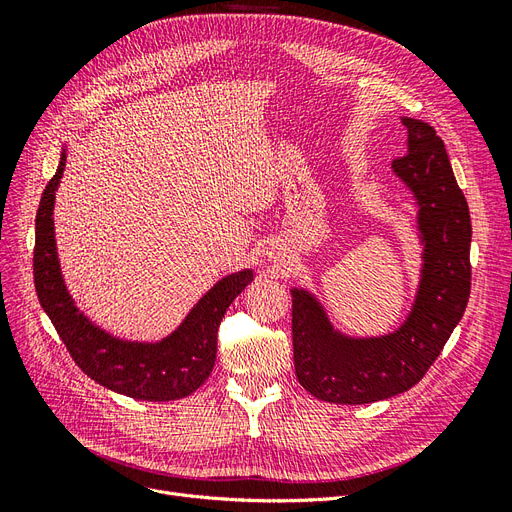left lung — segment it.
<instances>
[{"label": "left lung", "instance_id": "1", "mask_svg": "<svg viewBox=\"0 0 512 512\" xmlns=\"http://www.w3.org/2000/svg\"><path fill=\"white\" fill-rule=\"evenodd\" d=\"M406 156L391 164L412 196L421 245L410 312L391 333L339 331L316 294L292 286L294 369L305 391L329 404H374L404 393L438 359L470 299L472 224L442 138L429 123L401 117Z\"/></svg>", "mask_w": 512, "mask_h": 512}]
</instances>
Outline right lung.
I'll return each mask as SVG.
<instances>
[{"mask_svg": "<svg viewBox=\"0 0 512 512\" xmlns=\"http://www.w3.org/2000/svg\"><path fill=\"white\" fill-rule=\"evenodd\" d=\"M66 156V147H61L57 173L42 192L36 215L34 284L42 309L74 363L104 389L143 401L188 397L209 378L220 322L228 305L254 280V269L224 275L194 303L179 327L158 342L126 339L102 329L76 305L59 265L53 211Z\"/></svg>", "mask_w": 512, "mask_h": 512, "instance_id": "obj_1", "label": "right lung"}]
</instances>
